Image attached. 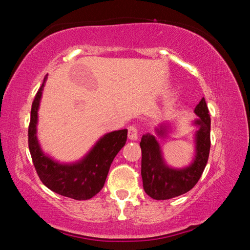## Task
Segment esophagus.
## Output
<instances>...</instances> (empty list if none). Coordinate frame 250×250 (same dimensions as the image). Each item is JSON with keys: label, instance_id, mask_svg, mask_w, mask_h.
Instances as JSON below:
<instances>
[{"label": "esophagus", "instance_id": "34e87169", "mask_svg": "<svg viewBox=\"0 0 250 250\" xmlns=\"http://www.w3.org/2000/svg\"><path fill=\"white\" fill-rule=\"evenodd\" d=\"M128 137L130 140H137L139 137V130L135 125H130L128 128Z\"/></svg>", "mask_w": 250, "mask_h": 250}]
</instances>
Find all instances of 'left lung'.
<instances>
[{"mask_svg":"<svg viewBox=\"0 0 250 250\" xmlns=\"http://www.w3.org/2000/svg\"><path fill=\"white\" fill-rule=\"evenodd\" d=\"M206 101L202 98L196 105L198 119L195 125L200 126L196 133V156L194 162L183 170H173L163 163L160 146L152 134L142 135L140 146L142 151L141 175L143 188L154 200H170L192 189L200 180L208 161L210 149V117ZM164 133L163 130L158 131Z\"/></svg>","mask_w":250,"mask_h":250,"instance_id":"8db88e82","label":"left lung"}]
</instances>
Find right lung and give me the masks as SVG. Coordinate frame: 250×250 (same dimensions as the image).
<instances>
[{"label": "right lung", "instance_id": "add662e5", "mask_svg": "<svg viewBox=\"0 0 250 250\" xmlns=\"http://www.w3.org/2000/svg\"><path fill=\"white\" fill-rule=\"evenodd\" d=\"M44 82L32 104L28 125V147L33 164L40 180L59 195L83 201L94 197L104 188L113 159L125 145L128 130H118L105 134L83 161L75 164H59L42 152L36 138L37 110Z\"/></svg>", "mask_w": 250, "mask_h": 250}]
</instances>
